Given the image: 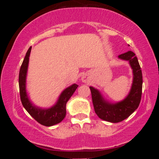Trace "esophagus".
Listing matches in <instances>:
<instances>
[{
	"instance_id": "obj_1",
	"label": "esophagus",
	"mask_w": 159,
	"mask_h": 159,
	"mask_svg": "<svg viewBox=\"0 0 159 159\" xmlns=\"http://www.w3.org/2000/svg\"><path fill=\"white\" fill-rule=\"evenodd\" d=\"M82 81H83V82H87V78L83 77V78H82Z\"/></svg>"
}]
</instances>
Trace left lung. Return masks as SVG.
<instances>
[{
    "label": "left lung",
    "mask_w": 159,
    "mask_h": 159,
    "mask_svg": "<svg viewBox=\"0 0 159 159\" xmlns=\"http://www.w3.org/2000/svg\"><path fill=\"white\" fill-rule=\"evenodd\" d=\"M118 58L129 61L132 69V87L126 97L117 102H110L103 97L98 89L90 87L96 114L100 119L114 123L126 119L138 108L141 99L143 84L142 72L135 54L132 51H129L120 54Z\"/></svg>",
    "instance_id": "left-lung-1"
}]
</instances>
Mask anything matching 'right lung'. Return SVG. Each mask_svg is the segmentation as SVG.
<instances>
[{"mask_svg": "<svg viewBox=\"0 0 159 159\" xmlns=\"http://www.w3.org/2000/svg\"><path fill=\"white\" fill-rule=\"evenodd\" d=\"M31 48L32 47H30L27 50L26 55L20 68L19 84L21 101L25 110L38 123L45 126H52V125L61 123L62 120L64 119L66 114V105L69 98L76 90L78 85L73 84L66 88L60 95L56 103L48 108H43V107L36 106L30 101L26 89L27 69H28L29 57H30V52H31Z\"/></svg>", "mask_w": 159, "mask_h": 159, "instance_id": "obj_1", "label": "right lung"}]
</instances>
